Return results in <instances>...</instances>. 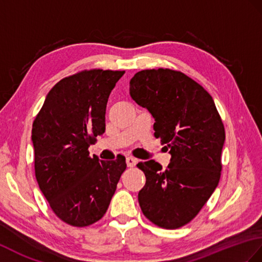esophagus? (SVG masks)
<instances>
[{
	"instance_id": "34e87169",
	"label": "esophagus",
	"mask_w": 262,
	"mask_h": 262,
	"mask_svg": "<svg viewBox=\"0 0 262 262\" xmlns=\"http://www.w3.org/2000/svg\"><path fill=\"white\" fill-rule=\"evenodd\" d=\"M126 164H127V166H128V167H134L137 164V160L129 156V157H127V159H126Z\"/></svg>"
}]
</instances>
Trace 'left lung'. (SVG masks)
<instances>
[{
    "label": "left lung",
    "instance_id": "left-lung-1",
    "mask_svg": "<svg viewBox=\"0 0 262 262\" xmlns=\"http://www.w3.org/2000/svg\"><path fill=\"white\" fill-rule=\"evenodd\" d=\"M133 100L155 119V137L171 154L165 171L150 160L137 167L146 176L138 193L144 215L164 229L193 220L216 188L226 132L211 95L171 69L142 70L130 79Z\"/></svg>",
    "mask_w": 262,
    "mask_h": 262
}]
</instances>
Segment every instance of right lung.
Listing matches in <instances>:
<instances>
[{
	"instance_id": "obj_1",
	"label": "right lung",
	"mask_w": 262,
	"mask_h": 262,
	"mask_svg": "<svg viewBox=\"0 0 262 262\" xmlns=\"http://www.w3.org/2000/svg\"><path fill=\"white\" fill-rule=\"evenodd\" d=\"M124 74L93 69L63 78L33 121L36 181L52 211L70 226L100 220L126 169L124 156L100 161L88 150L105 133L109 95Z\"/></svg>"
}]
</instances>
